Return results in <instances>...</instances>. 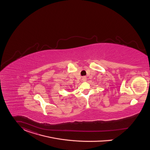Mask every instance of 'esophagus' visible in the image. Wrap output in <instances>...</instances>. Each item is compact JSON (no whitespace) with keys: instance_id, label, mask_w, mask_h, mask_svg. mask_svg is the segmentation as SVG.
<instances>
[{"instance_id":"esophagus-1","label":"esophagus","mask_w":150,"mask_h":150,"mask_svg":"<svg viewBox=\"0 0 150 150\" xmlns=\"http://www.w3.org/2000/svg\"><path fill=\"white\" fill-rule=\"evenodd\" d=\"M82 81L85 82V81L87 80V78H86L85 76H83V77H82Z\"/></svg>"}]
</instances>
